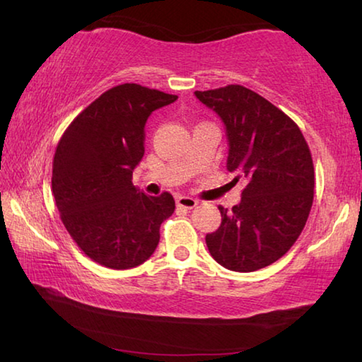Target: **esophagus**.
Here are the masks:
<instances>
[{"instance_id": "obj_1", "label": "esophagus", "mask_w": 362, "mask_h": 362, "mask_svg": "<svg viewBox=\"0 0 362 362\" xmlns=\"http://www.w3.org/2000/svg\"><path fill=\"white\" fill-rule=\"evenodd\" d=\"M175 203L179 207H183V209H193V207L198 206V201L192 196H177Z\"/></svg>"}]
</instances>
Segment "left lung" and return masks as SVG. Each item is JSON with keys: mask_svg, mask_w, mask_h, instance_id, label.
<instances>
[{"mask_svg": "<svg viewBox=\"0 0 362 362\" xmlns=\"http://www.w3.org/2000/svg\"><path fill=\"white\" fill-rule=\"evenodd\" d=\"M194 95L223 121L226 169L243 182L241 203L218 206L222 223L206 235L217 263L249 273L279 260L302 233L313 204L315 168L302 131L284 112L240 84Z\"/></svg>", "mask_w": 362, "mask_h": 362, "instance_id": "1", "label": "left lung"}]
</instances>
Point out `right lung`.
Listing matches in <instances>:
<instances>
[{
	"mask_svg": "<svg viewBox=\"0 0 362 362\" xmlns=\"http://www.w3.org/2000/svg\"><path fill=\"white\" fill-rule=\"evenodd\" d=\"M177 95L136 83L115 86L79 113L60 137L52 193L71 240L100 265L127 269L148 260L175 201L146 196L132 170L145 153V122Z\"/></svg>",
	"mask_w": 362,
	"mask_h": 362,
	"instance_id": "obj_1",
	"label": "right lung"
}]
</instances>
